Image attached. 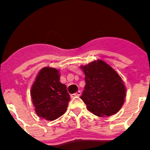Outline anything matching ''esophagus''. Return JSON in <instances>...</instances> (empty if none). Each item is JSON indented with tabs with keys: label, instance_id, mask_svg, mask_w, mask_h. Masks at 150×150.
Returning <instances> with one entry per match:
<instances>
[{
	"label": "esophagus",
	"instance_id": "1",
	"mask_svg": "<svg viewBox=\"0 0 150 150\" xmlns=\"http://www.w3.org/2000/svg\"><path fill=\"white\" fill-rule=\"evenodd\" d=\"M73 95H75V96H80V95H81V92H80V91L76 92V93L73 94Z\"/></svg>",
	"mask_w": 150,
	"mask_h": 150
}]
</instances>
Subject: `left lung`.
Masks as SVG:
<instances>
[{"instance_id": "8db88e82", "label": "left lung", "mask_w": 150, "mask_h": 150, "mask_svg": "<svg viewBox=\"0 0 150 150\" xmlns=\"http://www.w3.org/2000/svg\"><path fill=\"white\" fill-rule=\"evenodd\" d=\"M86 86L80 98L88 110L98 117L110 116L121 108L126 88L116 70L102 60L81 66Z\"/></svg>"}]
</instances>
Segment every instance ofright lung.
Listing matches in <instances>:
<instances>
[{
    "mask_svg": "<svg viewBox=\"0 0 150 150\" xmlns=\"http://www.w3.org/2000/svg\"><path fill=\"white\" fill-rule=\"evenodd\" d=\"M58 69L44 67L40 71L30 90L36 114L54 121L67 110L70 96L65 84L60 81Z\"/></svg>",
    "mask_w": 150,
    "mask_h": 150,
    "instance_id": "right-lung-1",
    "label": "right lung"
}]
</instances>
